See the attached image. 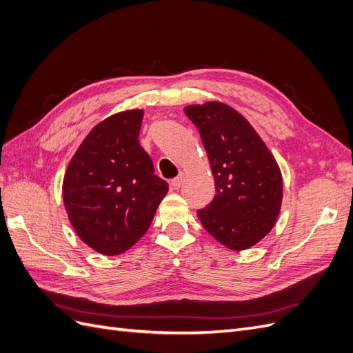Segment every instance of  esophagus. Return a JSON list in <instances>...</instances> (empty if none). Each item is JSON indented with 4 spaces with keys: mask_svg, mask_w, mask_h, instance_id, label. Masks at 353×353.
<instances>
[{
    "mask_svg": "<svg viewBox=\"0 0 353 353\" xmlns=\"http://www.w3.org/2000/svg\"><path fill=\"white\" fill-rule=\"evenodd\" d=\"M183 181H184V174L181 172L176 178H174L172 181H170V185H172L174 188H179L181 184H183Z\"/></svg>",
    "mask_w": 353,
    "mask_h": 353,
    "instance_id": "obj_1",
    "label": "esophagus"
}]
</instances>
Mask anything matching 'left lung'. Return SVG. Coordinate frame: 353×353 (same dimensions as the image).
Here are the masks:
<instances>
[{"label":"left lung","instance_id":"obj_1","mask_svg":"<svg viewBox=\"0 0 353 353\" xmlns=\"http://www.w3.org/2000/svg\"><path fill=\"white\" fill-rule=\"evenodd\" d=\"M184 112L197 128L215 178L216 194L197 216L223 245L249 249L272 230L280 213V168L252 125L230 105L210 101Z\"/></svg>","mask_w":353,"mask_h":353}]
</instances>
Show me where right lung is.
Segmentation results:
<instances>
[{
  "label": "right lung",
  "instance_id": "right-lung-1",
  "mask_svg": "<svg viewBox=\"0 0 353 353\" xmlns=\"http://www.w3.org/2000/svg\"><path fill=\"white\" fill-rule=\"evenodd\" d=\"M143 110L113 114L85 137L63 181V199L79 239L101 254H121L150 227L168 183L154 175L138 141Z\"/></svg>",
  "mask_w": 353,
  "mask_h": 353
}]
</instances>
